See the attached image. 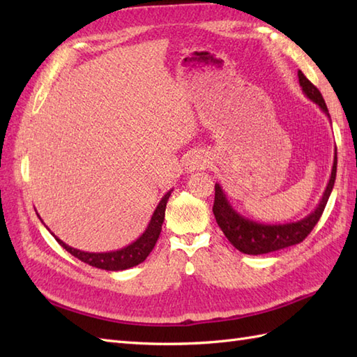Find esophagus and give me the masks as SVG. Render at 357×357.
Segmentation results:
<instances>
[{
  "label": "esophagus",
  "mask_w": 357,
  "mask_h": 357,
  "mask_svg": "<svg viewBox=\"0 0 357 357\" xmlns=\"http://www.w3.org/2000/svg\"><path fill=\"white\" fill-rule=\"evenodd\" d=\"M210 164L207 155H204L202 151H196V153L190 155L187 159V172H198L204 170Z\"/></svg>",
  "instance_id": "1"
}]
</instances>
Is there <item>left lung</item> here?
<instances>
[{
    "label": "left lung",
    "instance_id": "1",
    "mask_svg": "<svg viewBox=\"0 0 357 357\" xmlns=\"http://www.w3.org/2000/svg\"><path fill=\"white\" fill-rule=\"evenodd\" d=\"M299 84L302 87V92L321 107V110L330 118V113L325 104L324 98L319 90H317L312 82L307 79V77L301 70L298 72ZM336 167H337V150L335 149V159H333V169L331 176L327 184V188L322 195V199L317 204L314 211H312L308 216L299 219L296 222H287V224H261L252 221L245 216L238 213L233 208L231 204L227 199V196L222 190V187L215 184V204H213V215L216 218L218 225L221 227L224 234L231 242L234 248L245 255H265L270 252H276V250H282L287 247H291L299 244L304 241L310 231L314 229V225L322 216V211L327 206L328 198L331 195L333 187H335L336 179Z\"/></svg>",
    "mask_w": 357,
    "mask_h": 357
}]
</instances>
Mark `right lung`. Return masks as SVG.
<instances>
[{"label":"right lung","instance_id":"right-lung-1","mask_svg":"<svg viewBox=\"0 0 357 357\" xmlns=\"http://www.w3.org/2000/svg\"><path fill=\"white\" fill-rule=\"evenodd\" d=\"M172 192L173 190L167 192L162 196V199L159 201L158 207L153 211V215H151V219H150L146 231H144L135 242H132L130 245L116 250V252L89 253V252H82V250L67 245L66 242H63L56 236H55V239L58 241V244L63 248H66L72 256L78 257V259L82 262L92 265V267L102 268L107 271H119V270L132 268V267H135V265H138V264L146 261V257L150 255L151 250H153L156 241L159 238V233H161V229H162V222H164V216H165V206H167V201H169V198H170Z\"/></svg>","mask_w":357,"mask_h":357}]
</instances>
